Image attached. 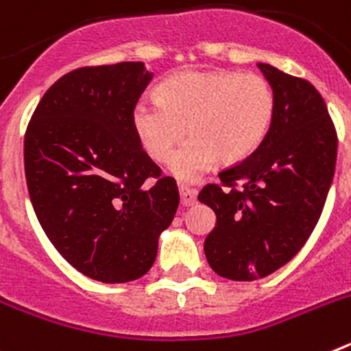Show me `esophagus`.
I'll return each instance as SVG.
<instances>
[{"label":"esophagus","instance_id":"34e87169","mask_svg":"<svg viewBox=\"0 0 351 351\" xmlns=\"http://www.w3.org/2000/svg\"><path fill=\"white\" fill-rule=\"evenodd\" d=\"M179 195H181V206L190 207L197 204V197H195V191H191L188 186L179 184Z\"/></svg>","mask_w":351,"mask_h":351}]
</instances>
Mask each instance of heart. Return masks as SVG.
<instances>
[{
    "label": "heart",
    "mask_w": 351,
    "mask_h": 351,
    "mask_svg": "<svg viewBox=\"0 0 351 351\" xmlns=\"http://www.w3.org/2000/svg\"><path fill=\"white\" fill-rule=\"evenodd\" d=\"M156 96L135 104L133 132L145 153L163 163L188 124L192 138L170 161L182 181H198L219 158L234 163L250 156L267 135L276 108L267 80L230 70L179 71L158 86Z\"/></svg>",
    "instance_id": "obj_1"
}]
</instances>
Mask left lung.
<instances>
[{
  "instance_id": "1",
  "label": "left lung",
  "mask_w": 351,
  "mask_h": 351,
  "mask_svg": "<svg viewBox=\"0 0 351 351\" xmlns=\"http://www.w3.org/2000/svg\"><path fill=\"white\" fill-rule=\"evenodd\" d=\"M258 68L276 98L267 135L255 153L219 172L221 184L198 193L216 214L204 243L207 262L234 281L262 280L299 253L320 219L336 169V128L320 93L271 64Z\"/></svg>"
}]
</instances>
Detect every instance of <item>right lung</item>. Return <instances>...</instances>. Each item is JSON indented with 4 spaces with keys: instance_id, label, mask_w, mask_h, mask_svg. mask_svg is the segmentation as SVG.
I'll use <instances>...</instances> for the list:
<instances>
[{
    "instance_id": "1",
    "label": "right lung",
    "mask_w": 351,
    "mask_h": 351,
    "mask_svg": "<svg viewBox=\"0 0 351 351\" xmlns=\"http://www.w3.org/2000/svg\"><path fill=\"white\" fill-rule=\"evenodd\" d=\"M151 79L141 61L77 68L47 89L24 137L43 232L70 265L101 283H128L153 267L179 206L178 184L132 126Z\"/></svg>"
}]
</instances>
